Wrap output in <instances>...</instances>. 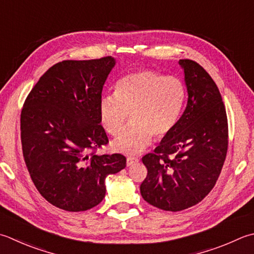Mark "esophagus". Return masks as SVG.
<instances>
[{
	"label": "esophagus",
	"instance_id": "34e87169",
	"mask_svg": "<svg viewBox=\"0 0 254 254\" xmlns=\"http://www.w3.org/2000/svg\"><path fill=\"white\" fill-rule=\"evenodd\" d=\"M138 162L137 157H133V156H128L127 158V166H133L134 164H136Z\"/></svg>",
	"mask_w": 254,
	"mask_h": 254
}]
</instances>
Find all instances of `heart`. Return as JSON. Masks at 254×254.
<instances>
[{"instance_id": "b5f03b06", "label": "heart", "mask_w": 254, "mask_h": 254, "mask_svg": "<svg viewBox=\"0 0 254 254\" xmlns=\"http://www.w3.org/2000/svg\"><path fill=\"white\" fill-rule=\"evenodd\" d=\"M185 100V88L175 76L153 70L133 72L118 81L114 97H103L99 104L101 126L117 136L124 130L128 114L132 124L112 148L136 155L150 145L153 135L163 137L176 126Z\"/></svg>"}]
</instances>
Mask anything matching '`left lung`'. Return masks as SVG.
<instances>
[{
	"label": "left lung",
	"instance_id": "1",
	"mask_svg": "<svg viewBox=\"0 0 254 254\" xmlns=\"http://www.w3.org/2000/svg\"><path fill=\"white\" fill-rule=\"evenodd\" d=\"M187 106L173 130L153 153L140 190L144 200L166 211L200 202L215 186L228 150V120L217 84L199 64L181 59Z\"/></svg>",
	"mask_w": 254,
	"mask_h": 254
}]
</instances>
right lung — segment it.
I'll use <instances>...</instances> for the list:
<instances>
[{
    "instance_id": "1",
    "label": "right lung",
    "mask_w": 254,
    "mask_h": 254,
    "mask_svg": "<svg viewBox=\"0 0 254 254\" xmlns=\"http://www.w3.org/2000/svg\"><path fill=\"white\" fill-rule=\"evenodd\" d=\"M114 64L111 56L58 63L39 78L24 102L25 164L39 193L66 211L99 205L106 196V177L127 166L122 154H96L109 143L99 104Z\"/></svg>"
}]
</instances>
